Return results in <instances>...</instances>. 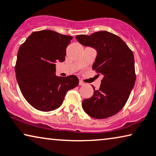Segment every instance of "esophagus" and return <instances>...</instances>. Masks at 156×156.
Here are the masks:
<instances>
[{"instance_id":"obj_1","label":"esophagus","mask_w":156,"mask_h":156,"mask_svg":"<svg viewBox=\"0 0 156 156\" xmlns=\"http://www.w3.org/2000/svg\"><path fill=\"white\" fill-rule=\"evenodd\" d=\"M79 84H80V86H83V85H84L85 83H84V82H83L82 81H80V83H79Z\"/></svg>"}]
</instances>
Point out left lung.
<instances>
[{
    "label": "left lung",
    "instance_id": "1",
    "mask_svg": "<svg viewBox=\"0 0 156 156\" xmlns=\"http://www.w3.org/2000/svg\"><path fill=\"white\" fill-rule=\"evenodd\" d=\"M76 39L83 46L97 51L93 68L102 74L100 88L82 102L83 110L95 119H105L120 111L127 103L134 87V58L132 50L120 37L107 31L92 34L78 35Z\"/></svg>",
    "mask_w": 156,
    "mask_h": 156
}]
</instances>
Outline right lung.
I'll use <instances>...</instances> for the list:
<instances>
[{"label": "right lung", "instance_id": "obj_1", "mask_svg": "<svg viewBox=\"0 0 156 156\" xmlns=\"http://www.w3.org/2000/svg\"><path fill=\"white\" fill-rule=\"evenodd\" d=\"M73 37L52 30L34 31L20 46L15 70L24 98L36 109L52 111L62 105L69 90L76 87L75 75H55V62L65 60Z\"/></svg>", "mask_w": 156, "mask_h": 156}]
</instances>
